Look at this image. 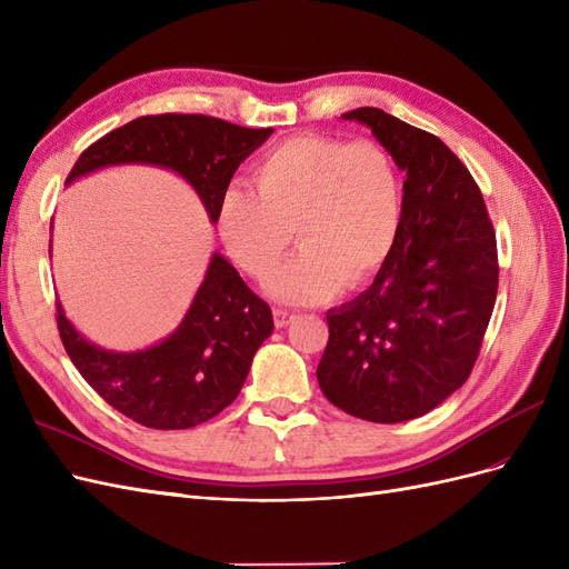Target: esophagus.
Returning a JSON list of instances; mask_svg holds the SVG:
<instances>
[{"label": "esophagus", "mask_w": 569, "mask_h": 569, "mask_svg": "<svg viewBox=\"0 0 569 569\" xmlns=\"http://www.w3.org/2000/svg\"><path fill=\"white\" fill-rule=\"evenodd\" d=\"M272 318H274V325L278 327H287L291 320H295L297 316L295 313H289V311H282V308H274L272 311Z\"/></svg>", "instance_id": "34e87169"}]
</instances>
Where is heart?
<instances>
[{"label":"heart","instance_id":"obj_1","mask_svg":"<svg viewBox=\"0 0 569 569\" xmlns=\"http://www.w3.org/2000/svg\"><path fill=\"white\" fill-rule=\"evenodd\" d=\"M403 216L399 170L370 140L297 134L256 166V192L230 184L218 232L237 268L266 280L297 234L301 249L272 274L284 303H320L341 287H363L396 247Z\"/></svg>","mask_w":569,"mask_h":569}]
</instances>
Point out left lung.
<instances>
[{
	"label": "left lung",
	"instance_id": "left-lung-1",
	"mask_svg": "<svg viewBox=\"0 0 569 569\" xmlns=\"http://www.w3.org/2000/svg\"><path fill=\"white\" fill-rule=\"evenodd\" d=\"M341 118L368 126L406 173L403 216L375 282L327 311L318 385L353 418L406 422L475 368L498 291L496 232L470 170L437 134L375 107Z\"/></svg>",
	"mask_w": 569,
	"mask_h": 569
}]
</instances>
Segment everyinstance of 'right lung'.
Listing matches in <instances>:
<instances>
[{"label": "right lung", "mask_w": 569, "mask_h": 569, "mask_svg": "<svg viewBox=\"0 0 569 569\" xmlns=\"http://www.w3.org/2000/svg\"><path fill=\"white\" fill-rule=\"evenodd\" d=\"M272 128H242L213 116L161 113L134 118L80 153L66 184L109 166H157L192 184L211 222L220 197ZM66 353L101 399L151 429H189L216 418L242 389L258 347L272 335L270 306L258 299L220 253L182 322L153 347L109 351L84 339L57 301Z\"/></svg>", "instance_id": "obj_1"}]
</instances>
